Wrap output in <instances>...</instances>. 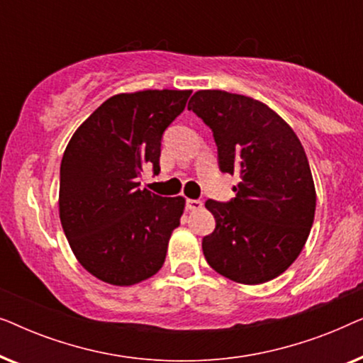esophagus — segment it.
I'll use <instances>...</instances> for the list:
<instances>
[{
	"instance_id": "34e87169",
	"label": "esophagus",
	"mask_w": 363,
	"mask_h": 363,
	"mask_svg": "<svg viewBox=\"0 0 363 363\" xmlns=\"http://www.w3.org/2000/svg\"><path fill=\"white\" fill-rule=\"evenodd\" d=\"M201 206H203V201H200V200H186V208L190 211L201 210Z\"/></svg>"
}]
</instances>
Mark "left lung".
Segmentation results:
<instances>
[{
    "label": "left lung",
    "instance_id": "1",
    "mask_svg": "<svg viewBox=\"0 0 363 363\" xmlns=\"http://www.w3.org/2000/svg\"><path fill=\"white\" fill-rule=\"evenodd\" d=\"M213 130L221 172L240 175L230 203L208 200L216 226L203 238L213 269L240 284L281 276L301 255L315 213L304 147L284 118L256 99L218 89L188 102Z\"/></svg>",
    "mask_w": 363,
    "mask_h": 363
}]
</instances>
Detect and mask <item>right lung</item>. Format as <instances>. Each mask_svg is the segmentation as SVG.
Masks as SVG:
<instances>
[{
  "label": "right lung",
  "mask_w": 363,
  "mask_h": 363,
  "mask_svg": "<svg viewBox=\"0 0 363 363\" xmlns=\"http://www.w3.org/2000/svg\"><path fill=\"white\" fill-rule=\"evenodd\" d=\"M191 91L122 92L94 111L61 162L59 218L84 269L112 286H133L160 271L185 198L140 190L143 167L160 172L162 133Z\"/></svg>",
  "instance_id": "right-lung-1"
}]
</instances>
